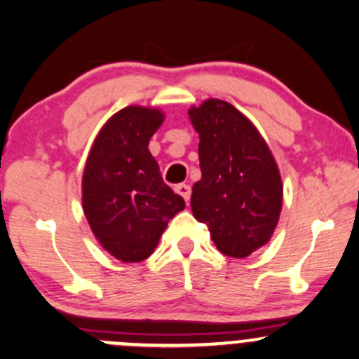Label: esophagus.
Segmentation results:
<instances>
[{"label":"esophagus","mask_w":359,"mask_h":359,"mask_svg":"<svg viewBox=\"0 0 359 359\" xmlns=\"http://www.w3.org/2000/svg\"><path fill=\"white\" fill-rule=\"evenodd\" d=\"M175 192L179 194V196L184 197L185 203H189V199H191V187H189L187 184H179V185H175Z\"/></svg>","instance_id":"1"}]
</instances>
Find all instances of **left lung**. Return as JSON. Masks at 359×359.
<instances>
[{"mask_svg": "<svg viewBox=\"0 0 359 359\" xmlns=\"http://www.w3.org/2000/svg\"><path fill=\"white\" fill-rule=\"evenodd\" d=\"M199 133L201 180L191 208L205 222L216 248L246 258L270 241L282 211L283 185L277 162L259 131L241 111L221 100L189 109Z\"/></svg>", "mask_w": 359, "mask_h": 359, "instance_id": "1", "label": "left lung"}]
</instances>
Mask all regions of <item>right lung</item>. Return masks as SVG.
<instances>
[{"mask_svg":"<svg viewBox=\"0 0 359 359\" xmlns=\"http://www.w3.org/2000/svg\"><path fill=\"white\" fill-rule=\"evenodd\" d=\"M163 119L158 108L126 106L104 123L86 160V219L102 248L123 263L150 257L168 221L185 208L148 150Z\"/></svg>","mask_w":359,"mask_h":359,"instance_id":"add662e5","label":"right lung"}]
</instances>
